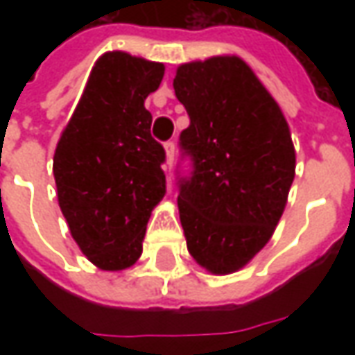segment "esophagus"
<instances>
[{
    "label": "esophagus",
    "mask_w": 355,
    "mask_h": 355,
    "mask_svg": "<svg viewBox=\"0 0 355 355\" xmlns=\"http://www.w3.org/2000/svg\"><path fill=\"white\" fill-rule=\"evenodd\" d=\"M165 165H167V169L173 167V162H175V144L173 142H165Z\"/></svg>",
    "instance_id": "esophagus-1"
}]
</instances>
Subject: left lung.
<instances>
[{"label":"left lung","instance_id":"1","mask_svg":"<svg viewBox=\"0 0 355 355\" xmlns=\"http://www.w3.org/2000/svg\"><path fill=\"white\" fill-rule=\"evenodd\" d=\"M173 87L190 116L180 144L193 173L178 193L188 253L211 274H234L270 241L287 205L297 167L289 125L236 55L180 64Z\"/></svg>","mask_w":355,"mask_h":355}]
</instances>
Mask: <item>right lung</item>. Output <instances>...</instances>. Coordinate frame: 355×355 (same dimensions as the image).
Listing matches in <instances>:
<instances>
[{"mask_svg":"<svg viewBox=\"0 0 355 355\" xmlns=\"http://www.w3.org/2000/svg\"><path fill=\"white\" fill-rule=\"evenodd\" d=\"M162 62L108 51L98 57L53 157L57 198L73 241L98 270L119 272L142 254L146 224L165 196V150L144 108Z\"/></svg>","mask_w":355,"mask_h":355,"instance_id":"obj_1","label":"right lung"}]
</instances>
